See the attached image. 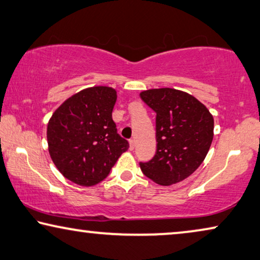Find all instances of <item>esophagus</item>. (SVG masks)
Masks as SVG:
<instances>
[{"instance_id": "34e87169", "label": "esophagus", "mask_w": 260, "mask_h": 260, "mask_svg": "<svg viewBox=\"0 0 260 260\" xmlns=\"http://www.w3.org/2000/svg\"><path fill=\"white\" fill-rule=\"evenodd\" d=\"M129 144H130V150H134L135 149V144H136V143H135V139H129Z\"/></svg>"}]
</instances>
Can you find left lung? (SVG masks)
I'll return each instance as SVG.
<instances>
[{
	"instance_id": "8db88e82",
	"label": "left lung",
	"mask_w": 260,
	"mask_h": 260,
	"mask_svg": "<svg viewBox=\"0 0 260 260\" xmlns=\"http://www.w3.org/2000/svg\"><path fill=\"white\" fill-rule=\"evenodd\" d=\"M141 99L156 112L155 156L139 167L159 185L182 182L197 170L213 138V117L189 93L171 88L150 89Z\"/></svg>"
}]
</instances>
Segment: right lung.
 <instances>
[{
    "label": "right lung",
    "mask_w": 260,
    "mask_h": 260,
    "mask_svg": "<svg viewBox=\"0 0 260 260\" xmlns=\"http://www.w3.org/2000/svg\"><path fill=\"white\" fill-rule=\"evenodd\" d=\"M116 100L115 89L92 86L75 93L52 114L47 129L49 153L67 179L96 185L129 149L112 121Z\"/></svg>",
    "instance_id": "right-lung-1"
}]
</instances>
